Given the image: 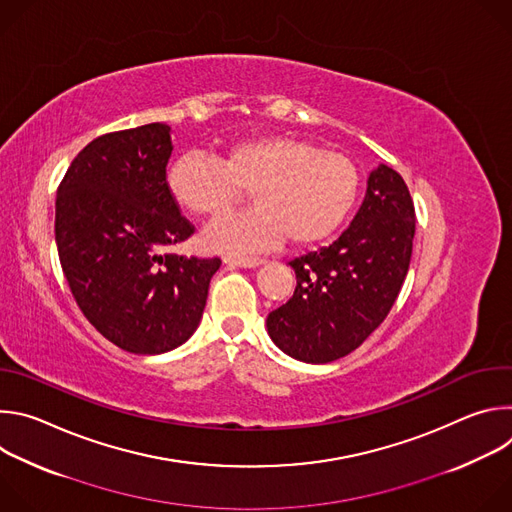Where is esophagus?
I'll list each match as a JSON object with an SVG mask.
<instances>
[{"label":"esophagus","instance_id":"esophagus-1","mask_svg":"<svg viewBox=\"0 0 512 512\" xmlns=\"http://www.w3.org/2000/svg\"><path fill=\"white\" fill-rule=\"evenodd\" d=\"M225 263L229 267H245V269H253L263 265L265 261L261 257H225Z\"/></svg>","mask_w":512,"mask_h":512}]
</instances>
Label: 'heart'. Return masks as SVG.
Wrapping results in <instances>:
<instances>
[{
    "label": "heart",
    "mask_w": 512,
    "mask_h": 512,
    "mask_svg": "<svg viewBox=\"0 0 512 512\" xmlns=\"http://www.w3.org/2000/svg\"><path fill=\"white\" fill-rule=\"evenodd\" d=\"M172 200L188 214L216 218L251 190L255 210L210 225L202 243L218 253H245L277 245H314L338 231L356 192L354 164L291 135L235 141L218 158L186 152L166 176Z\"/></svg>",
    "instance_id": "heart-1"
}]
</instances>
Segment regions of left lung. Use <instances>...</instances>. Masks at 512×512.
Listing matches in <instances>:
<instances>
[{
  "instance_id": "left-lung-1",
  "label": "left lung",
  "mask_w": 512,
  "mask_h": 512,
  "mask_svg": "<svg viewBox=\"0 0 512 512\" xmlns=\"http://www.w3.org/2000/svg\"><path fill=\"white\" fill-rule=\"evenodd\" d=\"M415 208L403 178L379 164L348 229L328 247L289 261L296 291L267 316L273 344L322 364L350 354L379 328L409 271Z\"/></svg>"
}]
</instances>
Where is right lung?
<instances>
[{
  "mask_svg": "<svg viewBox=\"0 0 512 512\" xmlns=\"http://www.w3.org/2000/svg\"><path fill=\"white\" fill-rule=\"evenodd\" d=\"M172 127L93 139L56 196V247L85 318L131 354H162L198 328L221 259L166 253L194 227L166 186Z\"/></svg>",
  "mask_w": 512,
  "mask_h": 512,
  "instance_id": "obj_1",
  "label": "right lung"
}]
</instances>
